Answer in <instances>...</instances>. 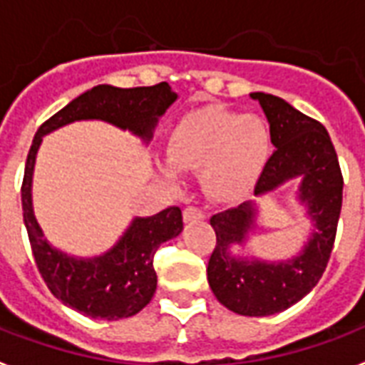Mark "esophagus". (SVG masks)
<instances>
[{
	"mask_svg": "<svg viewBox=\"0 0 365 365\" xmlns=\"http://www.w3.org/2000/svg\"><path fill=\"white\" fill-rule=\"evenodd\" d=\"M183 218L191 222V220H202L205 218V212H202L199 207H187L183 210Z\"/></svg>",
	"mask_w": 365,
	"mask_h": 365,
	"instance_id": "1",
	"label": "esophagus"
}]
</instances>
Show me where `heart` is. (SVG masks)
Instances as JSON below:
<instances>
[{"label":"heart","instance_id":"b5f03b06","mask_svg":"<svg viewBox=\"0 0 365 365\" xmlns=\"http://www.w3.org/2000/svg\"><path fill=\"white\" fill-rule=\"evenodd\" d=\"M269 130L262 118L226 108L183 116L166 141V157L176 170H202V182L216 199H233L252 187L268 163ZM172 166H160L176 180Z\"/></svg>","mask_w":365,"mask_h":365}]
</instances>
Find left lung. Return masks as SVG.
<instances>
[{
  "mask_svg": "<svg viewBox=\"0 0 365 365\" xmlns=\"http://www.w3.org/2000/svg\"><path fill=\"white\" fill-rule=\"evenodd\" d=\"M250 97L260 103L275 147L255 185V195L260 197L299 180L297 199L312 222V233L297 257L266 262L232 255L233 247L247 243L257 226V202H241L210 218L216 247L208 260V285L227 310L258 318L287 310L319 282L337 235L343 174L324 124L302 115L282 97L262 91Z\"/></svg>",
  "mask_w": 365,
  "mask_h": 365,
  "instance_id": "1",
  "label": "left lung"
}]
</instances>
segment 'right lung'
Listing matches in <instances>:
<instances>
[{
	"instance_id": "1",
	"label": "right lung",
	"mask_w": 365,
	"mask_h": 365,
	"mask_svg": "<svg viewBox=\"0 0 365 365\" xmlns=\"http://www.w3.org/2000/svg\"><path fill=\"white\" fill-rule=\"evenodd\" d=\"M176 99L178 93L166 82L147 88H115L101 83L78 96L36 132L21 187L24 226L36 266L49 291L63 304L83 316L113 322L130 318L151 302L157 291L153 258L164 241L182 233V210L170 207L155 216L133 218L118 243L99 257L76 258L55 249L43 237L32 207V176L41 139L72 122L103 120L149 143L158 116H163Z\"/></svg>"
}]
</instances>
